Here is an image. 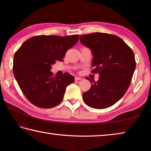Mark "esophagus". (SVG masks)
Returning <instances> with one entry per match:
<instances>
[{"label": "esophagus", "mask_w": 151, "mask_h": 151, "mask_svg": "<svg viewBox=\"0 0 151 151\" xmlns=\"http://www.w3.org/2000/svg\"><path fill=\"white\" fill-rule=\"evenodd\" d=\"M81 79H82V78L78 77V76H76V77H75V81H81Z\"/></svg>", "instance_id": "34e87169"}]
</instances>
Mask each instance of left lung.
<instances>
[{
  "instance_id": "8db88e82",
  "label": "left lung",
  "mask_w": 151,
  "mask_h": 151,
  "mask_svg": "<svg viewBox=\"0 0 151 151\" xmlns=\"http://www.w3.org/2000/svg\"><path fill=\"white\" fill-rule=\"evenodd\" d=\"M81 43L90 48L93 55L91 73L99 79L83 93V101L93 109H103L119 101L131 85L136 68L133 51L121 38L103 32L81 35Z\"/></svg>"
}]
</instances>
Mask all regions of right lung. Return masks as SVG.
<instances>
[{
  "instance_id": "right-lung-1",
  "label": "right lung",
  "mask_w": 151,
  "mask_h": 151,
  "mask_svg": "<svg viewBox=\"0 0 151 151\" xmlns=\"http://www.w3.org/2000/svg\"><path fill=\"white\" fill-rule=\"evenodd\" d=\"M79 35L59 37L40 35L30 38L15 52L13 73L20 88L32 104L44 109L58 105L66 86L75 81L67 73L53 76L56 61H63L68 49L76 44Z\"/></svg>"
}]
</instances>
